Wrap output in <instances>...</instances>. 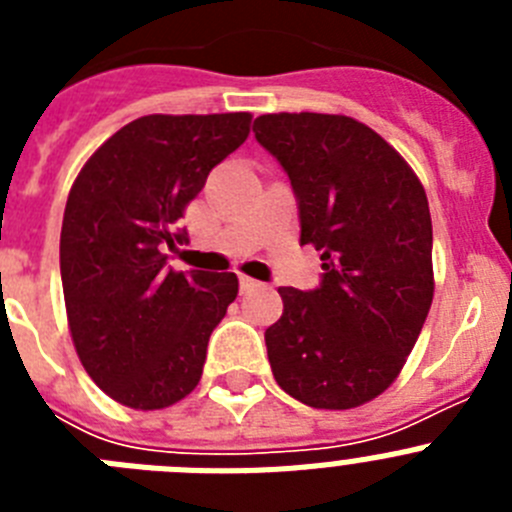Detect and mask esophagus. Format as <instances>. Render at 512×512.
Returning a JSON list of instances; mask_svg holds the SVG:
<instances>
[{
	"instance_id": "esophagus-1",
	"label": "esophagus",
	"mask_w": 512,
	"mask_h": 512,
	"mask_svg": "<svg viewBox=\"0 0 512 512\" xmlns=\"http://www.w3.org/2000/svg\"><path fill=\"white\" fill-rule=\"evenodd\" d=\"M259 287V282L251 277H241V292H251V289Z\"/></svg>"
}]
</instances>
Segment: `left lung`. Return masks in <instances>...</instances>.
<instances>
[{
  "mask_svg": "<svg viewBox=\"0 0 512 512\" xmlns=\"http://www.w3.org/2000/svg\"><path fill=\"white\" fill-rule=\"evenodd\" d=\"M253 135L289 176L300 243L320 251L315 289L279 287L266 354L287 395L348 410L382 395L413 351L433 300L425 189L400 153L343 115H261Z\"/></svg>",
  "mask_w": 512,
  "mask_h": 512,
  "instance_id": "1",
  "label": "left lung"
}]
</instances>
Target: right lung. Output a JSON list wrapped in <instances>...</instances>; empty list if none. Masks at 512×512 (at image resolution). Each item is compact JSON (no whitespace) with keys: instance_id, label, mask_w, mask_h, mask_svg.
I'll return each mask as SVG.
<instances>
[{"instance_id":"obj_1","label":"right lung","mask_w":512,"mask_h":512,"mask_svg":"<svg viewBox=\"0 0 512 512\" xmlns=\"http://www.w3.org/2000/svg\"><path fill=\"white\" fill-rule=\"evenodd\" d=\"M248 112L146 115L117 130L71 187L61 282L76 354L112 400L169 408L197 387L207 341L238 295L230 271H174L169 253L207 174L248 138Z\"/></svg>"}]
</instances>
